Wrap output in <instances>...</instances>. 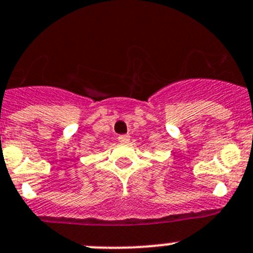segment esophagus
<instances>
[{
    "mask_svg": "<svg viewBox=\"0 0 253 253\" xmlns=\"http://www.w3.org/2000/svg\"><path fill=\"white\" fill-rule=\"evenodd\" d=\"M117 141L121 142V143H126L129 141V136L128 134H121V136L117 137Z\"/></svg>",
    "mask_w": 253,
    "mask_h": 253,
    "instance_id": "1",
    "label": "esophagus"
}]
</instances>
